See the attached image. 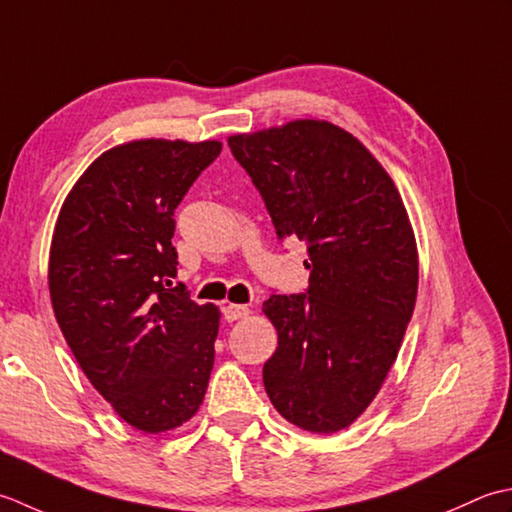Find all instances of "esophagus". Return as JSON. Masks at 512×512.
<instances>
[{"label":"esophagus","instance_id":"esophagus-1","mask_svg":"<svg viewBox=\"0 0 512 512\" xmlns=\"http://www.w3.org/2000/svg\"><path fill=\"white\" fill-rule=\"evenodd\" d=\"M223 316L227 322H234V320H241V318H247L249 316V307L247 305H225L223 309Z\"/></svg>","mask_w":512,"mask_h":512}]
</instances>
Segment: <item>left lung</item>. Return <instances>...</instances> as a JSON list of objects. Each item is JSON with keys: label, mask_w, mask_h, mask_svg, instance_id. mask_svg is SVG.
<instances>
[{"label": "left lung", "mask_w": 512, "mask_h": 512, "mask_svg": "<svg viewBox=\"0 0 512 512\" xmlns=\"http://www.w3.org/2000/svg\"><path fill=\"white\" fill-rule=\"evenodd\" d=\"M276 234L307 243V294H271L278 347L263 382L298 429H347L398 358L417 298L415 234L402 196L351 132L320 119L227 139Z\"/></svg>", "instance_id": "obj_1"}]
</instances>
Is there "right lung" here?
Wrapping results in <instances>:
<instances>
[{"mask_svg": "<svg viewBox=\"0 0 512 512\" xmlns=\"http://www.w3.org/2000/svg\"><path fill=\"white\" fill-rule=\"evenodd\" d=\"M221 141L137 139L106 150L66 196L48 260L72 356L121 420L179 429L203 404L221 325L176 276L174 210Z\"/></svg>", "mask_w": 512, "mask_h": 512, "instance_id": "obj_1", "label": "right lung"}]
</instances>
